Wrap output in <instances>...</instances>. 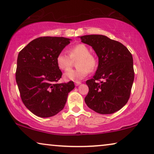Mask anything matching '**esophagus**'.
<instances>
[{
  "label": "esophagus",
  "instance_id": "esophagus-1",
  "mask_svg": "<svg viewBox=\"0 0 154 154\" xmlns=\"http://www.w3.org/2000/svg\"><path fill=\"white\" fill-rule=\"evenodd\" d=\"M81 82H80V81H75V85H76V86L81 85Z\"/></svg>",
  "mask_w": 154,
  "mask_h": 154
}]
</instances>
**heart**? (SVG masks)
<instances>
[{"mask_svg": "<svg viewBox=\"0 0 154 154\" xmlns=\"http://www.w3.org/2000/svg\"><path fill=\"white\" fill-rule=\"evenodd\" d=\"M69 54L65 52H60L56 58L57 66L62 70H67L73 64V60L76 61L75 69H69L64 75L66 81H78L83 79L96 69L98 64L97 58L90 54V50L87 45L84 44H77L69 50Z\"/></svg>", "mask_w": 154, "mask_h": 154, "instance_id": "1", "label": "heart"}]
</instances>
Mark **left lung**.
<instances>
[{
  "label": "left lung",
  "instance_id": "left-lung-1",
  "mask_svg": "<svg viewBox=\"0 0 154 154\" xmlns=\"http://www.w3.org/2000/svg\"><path fill=\"white\" fill-rule=\"evenodd\" d=\"M81 42L93 48L99 59L93 78L86 81L87 106L101 114H111L123 107L130 98L134 73L133 59L127 48L103 35H86ZM97 80H100L97 83Z\"/></svg>",
  "mask_w": 154,
  "mask_h": 154
}]
</instances>
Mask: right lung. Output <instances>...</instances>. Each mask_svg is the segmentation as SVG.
<instances>
[{
  "label": "right lung",
  "mask_w": 154,
  "mask_h": 154,
  "mask_svg": "<svg viewBox=\"0 0 154 154\" xmlns=\"http://www.w3.org/2000/svg\"><path fill=\"white\" fill-rule=\"evenodd\" d=\"M71 39L44 36L31 41L19 52L16 82L21 99L31 112L41 118L51 117L62 111L73 81L57 83L62 73L56 58Z\"/></svg>",
  "instance_id": "add662e5"
}]
</instances>
